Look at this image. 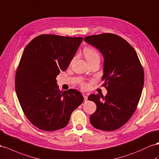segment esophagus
I'll list each match as a JSON object with an SVG mask.
<instances>
[{
    "label": "esophagus",
    "mask_w": 159,
    "mask_h": 159,
    "mask_svg": "<svg viewBox=\"0 0 159 159\" xmlns=\"http://www.w3.org/2000/svg\"><path fill=\"white\" fill-rule=\"evenodd\" d=\"M83 96H84V101H87L88 100L87 95H85V94H83Z\"/></svg>",
    "instance_id": "esophagus-1"
}]
</instances>
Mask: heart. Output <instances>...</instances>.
<instances>
[{
    "label": "heart",
    "instance_id": "heart-1",
    "mask_svg": "<svg viewBox=\"0 0 159 159\" xmlns=\"http://www.w3.org/2000/svg\"><path fill=\"white\" fill-rule=\"evenodd\" d=\"M85 57L86 58L88 61H91L95 59H100L99 53L98 51L91 48H87L84 49ZM81 87L83 88H85L87 87V84L85 83L81 84Z\"/></svg>",
    "mask_w": 159,
    "mask_h": 159
}]
</instances>
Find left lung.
<instances>
[{
	"instance_id": "1",
	"label": "left lung",
	"mask_w": 159,
	"mask_h": 159,
	"mask_svg": "<svg viewBox=\"0 0 159 159\" xmlns=\"http://www.w3.org/2000/svg\"><path fill=\"white\" fill-rule=\"evenodd\" d=\"M84 41L104 57L102 85L108 91L105 97L98 93L89 96L88 100L97 106L90 122L102 130L118 129L129 120L139 104L144 81L143 67L134 48L116 35L87 36Z\"/></svg>"
}]
</instances>
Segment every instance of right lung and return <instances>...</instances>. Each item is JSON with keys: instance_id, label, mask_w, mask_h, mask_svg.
Instances as JSON below:
<instances>
[{"instance_id": "obj_1", "label": "right lung", "mask_w": 159, "mask_h": 159, "mask_svg": "<svg viewBox=\"0 0 159 159\" xmlns=\"http://www.w3.org/2000/svg\"><path fill=\"white\" fill-rule=\"evenodd\" d=\"M82 37L55 35L37 36L25 48L15 77L17 98L34 126L55 131L67 126L72 111L83 102L74 89L61 92L56 78L66 71Z\"/></svg>"}]
</instances>
